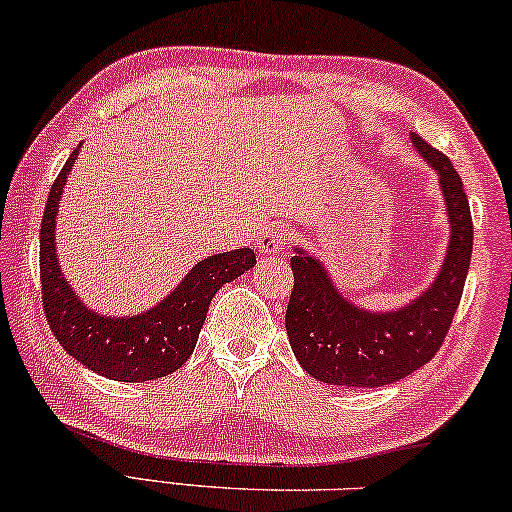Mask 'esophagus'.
Listing matches in <instances>:
<instances>
[{"instance_id":"esophagus-1","label":"esophagus","mask_w":512,"mask_h":512,"mask_svg":"<svg viewBox=\"0 0 512 512\" xmlns=\"http://www.w3.org/2000/svg\"><path fill=\"white\" fill-rule=\"evenodd\" d=\"M288 240H290V233L286 226H267V229L261 233V238H258V254L261 256H277L283 254L288 247Z\"/></svg>"}]
</instances>
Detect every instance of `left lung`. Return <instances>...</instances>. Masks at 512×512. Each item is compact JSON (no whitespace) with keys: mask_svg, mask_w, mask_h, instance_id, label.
Wrapping results in <instances>:
<instances>
[{"mask_svg":"<svg viewBox=\"0 0 512 512\" xmlns=\"http://www.w3.org/2000/svg\"><path fill=\"white\" fill-rule=\"evenodd\" d=\"M412 144L439 176L451 238L428 290L396 311H366L345 300L318 258H290L295 286L286 309L290 348L309 375L338 387H384L435 357L458 311L469 272L474 224L451 160L412 132Z\"/></svg>","mask_w":512,"mask_h":512,"instance_id":"obj_1","label":"left lung"}]
</instances>
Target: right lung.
<instances>
[{
    "mask_svg": "<svg viewBox=\"0 0 512 512\" xmlns=\"http://www.w3.org/2000/svg\"><path fill=\"white\" fill-rule=\"evenodd\" d=\"M80 146L54 180L41 222V286L47 325L70 357L116 382H146L178 371L194 352L212 297L256 265L251 249H233L196 263L157 306L137 316H100L84 306L57 261V212Z\"/></svg>",
    "mask_w": 512,
    "mask_h": 512,
    "instance_id": "add662e5",
    "label": "right lung"
}]
</instances>
